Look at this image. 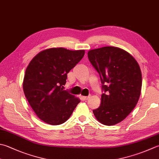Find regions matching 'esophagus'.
<instances>
[{
  "instance_id": "34e87169",
  "label": "esophagus",
  "mask_w": 159,
  "mask_h": 159,
  "mask_svg": "<svg viewBox=\"0 0 159 159\" xmlns=\"http://www.w3.org/2000/svg\"><path fill=\"white\" fill-rule=\"evenodd\" d=\"M89 97H90V96H83L82 98H83V99L84 101H87V100H88Z\"/></svg>"
}]
</instances>
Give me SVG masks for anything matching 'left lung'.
I'll return each mask as SVG.
<instances>
[{
    "label": "left lung",
    "mask_w": 159,
    "mask_h": 159,
    "mask_svg": "<svg viewBox=\"0 0 159 159\" xmlns=\"http://www.w3.org/2000/svg\"><path fill=\"white\" fill-rule=\"evenodd\" d=\"M88 55L100 75L104 90L100 106L93 113L103 125H116L128 116L139 101L142 87L141 68L129 53L116 47L91 49Z\"/></svg>",
    "instance_id": "8db88e82"
}]
</instances>
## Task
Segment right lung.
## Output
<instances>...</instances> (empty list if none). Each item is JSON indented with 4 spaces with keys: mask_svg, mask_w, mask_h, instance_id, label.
I'll use <instances>...</instances> for the list:
<instances>
[{
    "mask_svg": "<svg viewBox=\"0 0 159 159\" xmlns=\"http://www.w3.org/2000/svg\"><path fill=\"white\" fill-rule=\"evenodd\" d=\"M85 50L52 48L40 52L30 62L24 76V94L40 120L52 125L65 123L80 99L63 89L67 74Z\"/></svg>",
    "mask_w": 159,
    "mask_h": 159,
    "instance_id": "right-lung-1",
    "label": "right lung"
}]
</instances>
